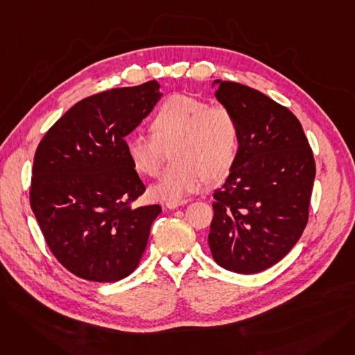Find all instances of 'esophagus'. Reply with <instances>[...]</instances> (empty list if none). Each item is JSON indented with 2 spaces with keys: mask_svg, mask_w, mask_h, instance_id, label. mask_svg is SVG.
I'll return each instance as SVG.
<instances>
[{
  "mask_svg": "<svg viewBox=\"0 0 355 355\" xmlns=\"http://www.w3.org/2000/svg\"><path fill=\"white\" fill-rule=\"evenodd\" d=\"M187 202H189V200H181V201H168V202H165V206H166V209L174 210V209H178V207L184 206V204H187Z\"/></svg>",
  "mask_w": 355,
  "mask_h": 355,
  "instance_id": "obj_1",
  "label": "esophagus"
}]
</instances>
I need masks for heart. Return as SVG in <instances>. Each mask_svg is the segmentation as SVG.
Instances as JSON below:
<instances>
[{
  "label": "heart",
  "mask_w": 355,
  "mask_h": 355,
  "mask_svg": "<svg viewBox=\"0 0 355 355\" xmlns=\"http://www.w3.org/2000/svg\"><path fill=\"white\" fill-rule=\"evenodd\" d=\"M149 130L151 135H130L125 149L137 173L154 177L165 149L173 148L175 164L149 189V194L159 201H181L200 191L207 180H223L239 154L240 130L233 112L191 96L168 98L155 112Z\"/></svg>",
  "instance_id": "b5f03b06"
}]
</instances>
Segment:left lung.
<instances>
[{
	"label": "left lung",
	"instance_id": "obj_1",
	"mask_svg": "<svg viewBox=\"0 0 355 355\" xmlns=\"http://www.w3.org/2000/svg\"><path fill=\"white\" fill-rule=\"evenodd\" d=\"M216 98L239 123L240 146L213 194L209 245L227 270L252 275L282 260L304 233L315 159L301 122L262 92L214 80Z\"/></svg>",
	"mask_w": 355,
	"mask_h": 355
}]
</instances>
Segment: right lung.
Returning <instances> with one entry per match:
<instances>
[{
	"mask_svg": "<svg viewBox=\"0 0 355 355\" xmlns=\"http://www.w3.org/2000/svg\"><path fill=\"white\" fill-rule=\"evenodd\" d=\"M159 83L89 96L55 122L35 149L30 206L54 257L92 282L129 276L146 248L158 204L132 207L145 185L125 137L161 99Z\"/></svg>",
	"mask_w": 355,
	"mask_h": 355,
	"instance_id": "right-lung-1",
	"label": "right lung"
}]
</instances>
